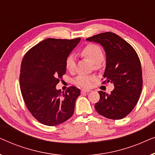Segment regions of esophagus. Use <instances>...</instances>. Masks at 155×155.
<instances>
[{
	"mask_svg": "<svg viewBox=\"0 0 155 155\" xmlns=\"http://www.w3.org/2000/svg\"><path fill=\"white\" fill-rule=\"evenodd\" d=\"M90 92V90H85V89H82L81 90V93L82 94H84V93H87V92Z\"/></svg>",
	"mask_w": 155,
	"mask_h": 155,
	"instance_id": "1",
	"label": "esophagus"
}]
</instances>
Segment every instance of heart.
Masks as SVG:
<instances>
[{
    "mask_svg": "<svg viewBox=\"0 0 155 155\" xmlns=\"http://www.w3.org/2000/svg\"><path fill=\"white\" fill-rule=\"evenodd\" d=\"M81 56L87 58L95 63L97 68L100 65L104 58L103 50L96 44H89L80 51ZM65 67L70 72L75 71L76 67V59L73 54H70L65 60ZM95 78L92 75H79L74 80V83L82 87L88 88L92 85Z\"/></svg>",
    "mask_w": 155,
    "mask_h": 155,
    "instance_id": "1",
    "label": "heart"
}]
</instances>
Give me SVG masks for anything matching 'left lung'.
<instances>
[{
  "mask_svg": "<svg viewBox=\"0 0 155 155\" xmlns=\"http://www.w3.org/2000/svg\"><path fill=\"white\" fill-rule=\"evenodd\" d=\"M103 46L107 55L105 80L114 89L111 94L99 91L95 109L110 119H121L128 116L138 101L143 88L141 63L138 55L130 44L113 32L101 33L87 39Z\"/></svg>",
  "mask_w": 155,
  "mask_h": 155,
  "instance_id": "8db88e82",
  "label": "left lung"
}]
</instances>
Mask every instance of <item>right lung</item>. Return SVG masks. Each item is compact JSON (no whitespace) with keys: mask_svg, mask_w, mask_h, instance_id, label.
<instances>
[{"mask_svg":"<svg viewBox=\"0 0 155 155\" xmlns=\"http://www.w3.org/2000/svg\"><path fill=\"white\" fill-rule=\"evenodd\" d=\"M80 38H48L31 48L22 61L20 86L25 105L33 117L46 126L63 124L73 116L80 91L71 86L57 90L65 74V60Z\"/></svg>","mask_w":155,"mask_h":155,"instance_id":"obj_1","label":"right lung"}]
</instances>
